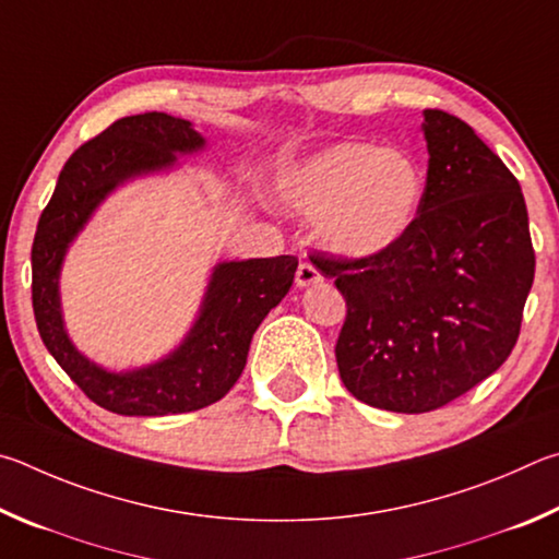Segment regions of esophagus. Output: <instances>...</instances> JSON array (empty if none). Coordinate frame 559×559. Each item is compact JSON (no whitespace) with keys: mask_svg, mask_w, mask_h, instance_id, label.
I'll use <instances>...</instances> for the list:
<instances>
[{"mask_svg":"<svg viewBox=\"0 0 559 559\" xmlns=\"http://www.w3.org/2000/svg\"><path fill=\"white\" fill-rule=\"evenodd\" d=\"M317 282H321V274H319V270L314 267V264L311 262H299V267H297V287H311V285H317Z\"/></svg>","mask_w":559,"mask_h":559,"instance_id":"34e87169","label":"esophagus"}]
</instances>
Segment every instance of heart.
Wrapping results in <instances>:
<instances>
[{"mask_svg":"<svg viewBox=\"0 0 559 559\" xmlns=\"http://www.w3.org/2000/svg\"><path fill=\"white\" fill-rule=\"evenodd\" d=\"M292 211L317 218L324 248L348 260L388 252L413 228L425 171L413 154L370 142H336L282 176Z\"/></svg>","mask_w":559,"mask_h":559,"instance_id":"heart-1","label":"heart"}]
</instances>
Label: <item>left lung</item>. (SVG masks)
<instances>
[{"label": "left lung", "instance_id": "left-lung-1", "mask_svg": "<svg viewBox=\"0 0 559 559\" xmlns=\"http://www.w3.org/2000/svg\"><path fill=\"white\" fill-rule=\"evenodd\" d=\"M423 205L395 248L317 258L346 299L336 364L350 395L419 415L452 403L511 356L535 277L525 199L459 117L425 110Z\"/></svg>", "mask_w": 559, "mask_h": 559}]
</instances>
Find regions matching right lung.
Here are the masks:
<instances>
[{
    "label": "right lung",
    "instance_id": "right-lung-1",
    "mask_svg": "<svg viewBox=\"0 0 559 559\" xmlns=\"http://www.w3.org/2000/svg\"><path fill=\"white\" fill-rule=\"evenodd\" d=\"M205 146L189 120L144 112L112 122L71 154L38 218L32 248V301L38 334L83 393L110 413L162 417L193 413L221 400L240 378L252 334L295 282L297 258L218 262L199 317L183 341L156 364L107 370L73 346L61 311V267L78 233L117 186L169 171L179 156Z\"/></svg>",
    "mask_w": 559,
    "mask_h": 559
}]
</instances>
